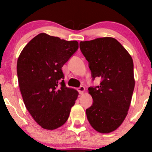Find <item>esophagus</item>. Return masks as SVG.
Returning a JSON list of instances; mask_svg holds the SVG:
<instances>
[{"instance_id": "esophagus-1", "label": "esophagus", "mask_w": 152, "mask_h": 152, "mask_svg": "<svg viewBox=\"0 0 152 152\" xmlns=\"http://www.w3.org/2000/svg\"><path fill=\"white\" fill-rule=\"evenodd\" d=\"M77 91H78V92H79V93H80V94L82 95L85 91V88L84 86H80V88H77Z\"/></svg>"}]
</instances>
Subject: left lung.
I'll return each instance as SVG.
<instances>
[{"instance_id":"8db88e82","label":"left lung","mask_w":152,"mask_h":152,"mask_svg":"<svg viewBox=\"0 0 152 152\" xmlns=\"http://www.w3.org/2000/svg\"><path fill=\"white\" fill-rule=\"evenodd\" d=\"M80 48L88 61L93 80H102L99 86L88 88L93 102L86 110L87 119L97 132H112L121 125L129 109L135 86L133 59L112 37L81 41Z\"/></svg>"}]
</instances>
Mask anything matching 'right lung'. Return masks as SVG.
Here are the masks:
<instances>
[{
	"instance_id": "obj_1",
	"label": "right lung",
	"mask_w": 152,
	"mask_h": 152,
	"mask_svg": "<svg viewBox=\"0 0 152 152\" xmlns=\"http://www.w3.org/2000/svg\"><path fill=\"white\" fill-rule=\"evenodd\" d=\"M79 48L41 33L23 49L17 61L18 85L26 109L41 127L53 130L65 124L79 93L68 88L61 68Z\"/></svg>"
}]
</instances>
